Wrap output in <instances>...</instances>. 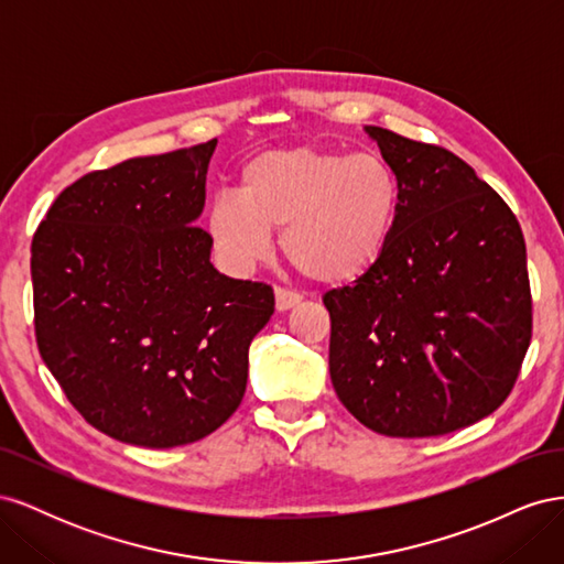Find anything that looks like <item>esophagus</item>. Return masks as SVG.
<instances>
[{"instance_id":"1","label":"esophagus","mask_w":564,"mask_h":564,"mask_svg":"<svg viewBox=\"0 0 564 564\" xmlns=\"http://www.w3.org/2000/svg\"><path fill=\"white\" fill-rule=\"evenodd\" d=\"M301 299H303V296H301L299 292H292V289L275 286V305H278V311L294 308V305L301 303Z\"/></svg>"}]
</instances>
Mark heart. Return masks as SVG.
<instances>
[{"mask_svg": "<svg viewBox=\"0 0 564 564\" xmlns=\"http://www.w3.org/2000/svg\"><path fill=\"white\" fill-rule=\"evenodd\" d=\"M402 207L400 178L383 158L315 145L265 150L240 174V195H218L207 214L212 242L247 270L268 259L272 228L305 278L348 284L381 259Z\"/></svg>", "mask_w": 564, "mask_h": 564, "instance_id": "1", "label": "heart"}]
</instances>
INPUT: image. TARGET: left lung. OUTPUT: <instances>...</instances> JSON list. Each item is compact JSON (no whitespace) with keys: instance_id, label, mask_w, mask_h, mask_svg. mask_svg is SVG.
<instances>
[{"instance_id":"left-lung-1","label":"left lung","mask_w":564,"mask_h":564,"mask_svg":"<svg viewBox=\"0 0 564 564\" xmlns=\"http://www.w3.org/2000/svg\"><path fill=\"white\" fill-rule=\"evenodd\" d=\"M402 185L381 259L324 294L338 400L373 433L433 437L489 416L532 340L516 214L454 152L367 127Z\"/></svg>"}]
</instances>
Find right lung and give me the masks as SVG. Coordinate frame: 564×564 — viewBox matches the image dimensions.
<instances>
[{
	"label": "right lung",
	"mask_w": 564,
	"mask_h": 564,
	"mask_svg": "<svg viewBox=\"0 0 564 564\" xmlns=\"http://www.w3.org/2000/svg\"><path fill=\"white\" fill-rule=\"evenodd\" d=\"M214 150L82 176L32 237L42 360L77 412L127 445H191L224 425L275 313L272 286L220 275L212 235L193 226Z\"/></svg>",
	"instance_id": "obj_1"
}]
</instances>
